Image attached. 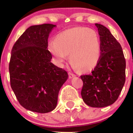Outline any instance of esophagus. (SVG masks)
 <instances>
[{
	"label": "esophagus",
	"instance_id": "1",
	"mask_svg": "<svg viewBox=\"0 0 133 133\" xmlns=\"http://www.w3.org/2000/svg\"><path fill=\"white\" fill-rule=\"evenodd\" d=\"M75 77V74L72 73V72H69V78H73V77Z\"/></svg>",
	"mask_w": 133,
	"mask_h": 133
}]
</instances>
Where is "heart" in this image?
<instances>
[{
  "instance_id": "obj_1",
  "label": "heart",
  "mask_w": 133,
  "mask_h": 133,
  "mask_svg": "<svg viewBox=\"0 0 133 133\" xmlns=\"http://www.w3.org/2000/svg\"><path fill=\"white\" fill-rule=\"evenodd\" d=\"M48 49L58 64L65 61L70 53L72 66L84 72L97 66L101 54L98 34L87 27H75L62 32L56 41H49Z\"/></svg>"
}]
</instances>
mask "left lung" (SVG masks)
Instances as JSON below:
<instances>
[{
  "mask_svg": "<svg viewBox=\"0 0 133 133\" xmlns=\"http://www.w3.org/2000/svg\"><path fill=\"white\" fill-rule=\"evenodd\" d=\"M101 44V54L90 75H81L83 82L81 96L91 107L101 108L113 104L125 83L126 61L123 49L110 30L95 24Z\"/></svg>",
  "mask_w": 133,
  "mask_h": 133,
  "instance_id": "obj_1",
  "label": "left lung"
}]
</instances>
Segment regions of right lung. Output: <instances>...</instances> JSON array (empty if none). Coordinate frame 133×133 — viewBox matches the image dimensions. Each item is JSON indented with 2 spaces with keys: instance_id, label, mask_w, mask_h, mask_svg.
Instances as JSON below:
<instances>
[{
  "instance_id": "1",
  "label": "right lung",
  "mask_w": 133,
  "mask_h": 133,
  "mask_svg": "<svg viewBox=\"0 0 133 133\" xmlns=\"http://www.w3.org/2000/svg\"><path fill=\"white\" fill-rule=\"evenodd\" d=\"M55 26L52 24L31 26L11 50L10 86L21 106L32 112L46 113L53 110L60 89L68 78L65 70L50 62L48 38Z\"/></svg>"
}]
</instances>
